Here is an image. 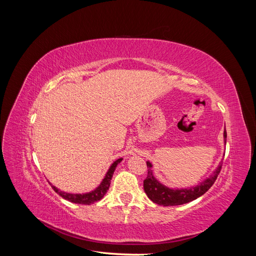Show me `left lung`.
Here are the masks:
<instances>
[{
	"label": "left lung",
	"mask_w": 256,
	"mask_h": 256,
	"mask_svg": "<svg viewBox=\"0 0 256 256\" xmlns=\"http://www.w3.org/2000/svg\"><path fill=\"white\" fill-rule=\"evenodd\" d=\"M224 141L226 143V130H224ZM147 164V176L143 182L144 191L154 203L164 206H175V205H182L189 203L191 200L203 196L205 192L210 189L212 186L214 184L216 177L220 174L222 164L216 168L214 175L202 182L200 184L193 187L190 189H180V190H173L170 189L166 186L160 184L156 178L152 176V164L148 161L146 162Z\"/></svg>",
	"instance_id": "8db88e82"
}]
</instances>
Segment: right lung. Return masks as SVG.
<instances>
[{"instance_id":"1","label":"right lung","mask_w":256,"mask_h":256,"mask_svg":"<svg viewBox=\"0 0 256 256\" xmlns=\"http://www.w3.org/2000/svg\"><path fill=\"white\" fill-rule=\"evenodd\" d=\"M120 161H122V159H118L115 162H113V164L110 166L109 171H108V173H106V177L104 178V180L102 182V184H99V187L96 188L94 191H92V192L85 193V194H72V193H66V192L58 191V188L54 187V186H52V188H53L54 191L58 192L62 198H64L65 200H69V202H72V203L83 204V205L94 204L95 202H98V200H102L104 198V196L106 193V191L109 190L112 176L114 174L116 166H118V164H120Z\"/></svg>"}]
</instances>
